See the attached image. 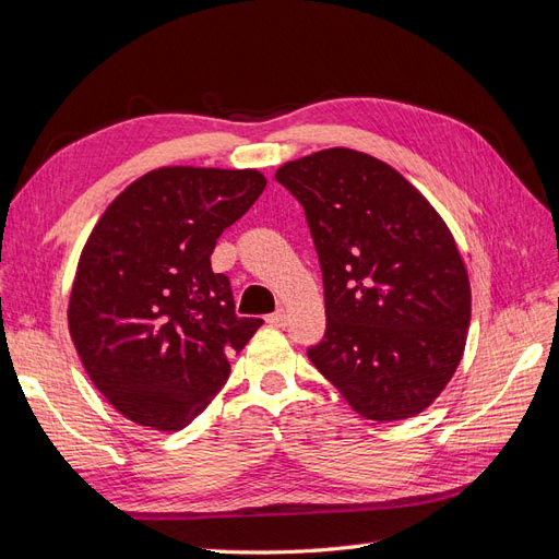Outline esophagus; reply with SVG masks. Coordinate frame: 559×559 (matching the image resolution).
Instances as JSON below:
<instances>
[{
  "mask_svg": "<svg viewBox=\"0 0 559 559\" xmlns=\"http://www.w3.org/2000/svg\"><path fill=\"white\" fill-rule=\"evenodd\" d=\"M265 321H267L270 326L284 329V326H286V312H284V310H277V312H273V314H267V317H265Z\"/></svg>",
  "mask_w": 559,
  "mask_h": 559,
  "instance_id": "34e87169",
  "label": "esophagus"
}]
</instances>
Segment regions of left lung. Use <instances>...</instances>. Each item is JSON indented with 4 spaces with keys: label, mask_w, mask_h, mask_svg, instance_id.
Listing matches in <instances>:
<instances>
[{
    "label": "left lung",
    "mask_w": 559,
    "mask_h": 559,
    "mask_svg": "<svg viewBox=\"0 0 559 559\" xmlns=\"http://www.w3.org/2000/svg\"><path fill=\"white\" fill-rule=\"evenodd\" d=\"M306 210L324 280L326 333L310 361L366 419L421 413L466 345L471 286L452 233L394 167L352 148L282 165Z\"/></svg>",
    "instance_id": "obj_1"
}]
</instances>
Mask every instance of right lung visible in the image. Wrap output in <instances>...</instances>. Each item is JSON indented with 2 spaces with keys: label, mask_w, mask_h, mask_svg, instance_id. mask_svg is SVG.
I'll use <instances>...</instances> for the list:
<instances>
[{
  "label": "right lung",
  "mask_w": 559,
  "mask_h": 559,
  "mask_svg": "<svg viewBox=\"0 0 559 559\" xmlns=\"http://www.w3.org/2000/svg\"><path fill=\"white\" fill-rule=\"evenodd\" d=\"M259 170L160 167L132 181L93 228L70 296V335L114 408L179 431L207 408L263 319L238 317L212 270L218 235L259 200Z\"/></svg>",
  "instance_id": "obj_1"
}]
</instances>
